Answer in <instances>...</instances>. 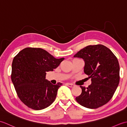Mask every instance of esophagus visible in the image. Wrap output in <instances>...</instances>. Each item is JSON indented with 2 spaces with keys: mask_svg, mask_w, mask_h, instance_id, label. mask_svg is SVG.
Returning a JSON list of instances; mask_svg holds the SVG:
<instances>
[{
  "mask_svg": "<svg viewBox=\"0 0 127 127\" xmlns=\"http://www.w3.org/2000/svg\"><path fill=\"white\" fill-rule=\"evenodd\" d=\"M66 86H68L69 87H75V85L73 84H71V83H66L65 84Z\"/></svg>",
  "mask_w": 127,
  "mask_h": 127,
  "instance_id": "obj_1",
  "label": "esophagus"
}]
</instances>
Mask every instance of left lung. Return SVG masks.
<instances>
[{"instance_id":"8db88e82","label":"left lung","mask_w":127,"mask_h":127,"mask_svg":"<svg viewBox=\"0 0 127 127\" xmlns=\"http://www.w3.org/2000/svg\"><path fill=\"white\" fill-rule=\"evenodd\" d=\"M74 57L85 61V73L91 78L92 83L83 87L75 99L89 109H96L108 102L120 82V65L112 51L105 46L89 45L79 51Z\"/></svg>"}]
</instances>
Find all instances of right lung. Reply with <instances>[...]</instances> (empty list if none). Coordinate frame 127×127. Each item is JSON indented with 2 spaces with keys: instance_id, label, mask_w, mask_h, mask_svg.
<instances>
[{
  "instance_id": "right-lung-1",
  "label": "right lung",
  "mask_w": 127,
  "mask_h": 127,
  "mask_svg": "<svg viewBox=\"0 0 127 127\" xmlns=\"http://www.w3.org/2000/svg\"><path fill=\"white\" fill-rule=\"evenodd\" d=\"M64 59L55 58L42 48L33 47L24 48L15 57L11 78L24 104L40 110L52 104L62 83L52 84L46 79V75L57 68Z\"/></svg>"
}]
</instances>
